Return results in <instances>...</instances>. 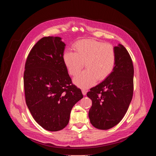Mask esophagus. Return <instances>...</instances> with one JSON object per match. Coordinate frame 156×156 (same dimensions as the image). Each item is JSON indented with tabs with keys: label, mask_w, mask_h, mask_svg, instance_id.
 <instances>
[{
	"label": "esophagus",
	"mask_w": 156,
	"mask_h": 156,
	"mask_svg": "<svg viewBox=\"0 0 156 156\" xmlns=\"http://www.w3.org/2000/svg\"><path fill=\"white\" fill-rule=\"evenodd\" d=\"M81 91H82V94H83L84 96H85V95L86 94V93H87V91L85 90H82Z\"/></svg>",
	"instance_id": "34e87169"
}]
</instances>
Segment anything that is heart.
Masks as SVG:
<instances>
[{
    "instance_id": "b5f03b06",
    "label": "heart",
    "mask_w": 156,
    "mask_h": 156,
    "mask_svg": "<svg viewBox=\"0 0 156 156\" xmlns=\"http://www.w3.org/2000/svg\"><path fill=\"white\" fill-rule=\"evenodd\" d=\"M75 52L66 51L63 61L70 75L75 76L83 68L86 70L76 76L73 83L81 88L91 87L98 81L107 78L114 70L116 63V52L110 44L94 39H85L74 45Z\"/></svg>"
}]
</instances>
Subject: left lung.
Listing matches in <instances>:
<instances>
[{"instance_id":"obj_1","label":"left lung","mask_w":156,"mask_h":156,"mask_svg":"<svg viewBox=\"0 0 156 156\" xmlns=\"http://www.w3.org/2000/svg\"><path fill=\"white\" fill-rule=\"evenodd\" d=\"M114 49L116 63L110 75L87 93L91 99L89 111L91 123L99 129H108L123 118L133 93L134 68L131 57L120 44Z\"/></svg>"}]
</instances>
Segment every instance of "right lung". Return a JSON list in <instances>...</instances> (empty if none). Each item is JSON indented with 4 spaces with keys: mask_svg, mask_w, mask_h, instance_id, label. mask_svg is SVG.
Returning a JSON list of instances; mask_svg holds the SVG:
<instances>
[{
    "mask_svg": "<svg viewBox=\"0 0 156 156\" xmlns=\"http://www.w3.org/2000/svg\"><path fill=\"white\" fill-rule=\"evenodd\" d=\"M65 44L60 37L41 39L25 63L26 103L35 121L44 129L57 131L68 125L74 105L83 98L72 83L63 61Z\"/></svg>",
    "mask_w": 156,
    "mask_h": 156,
    "instance_id": "right-lung-1",
    "label": "right lung"
}]
</instances>
